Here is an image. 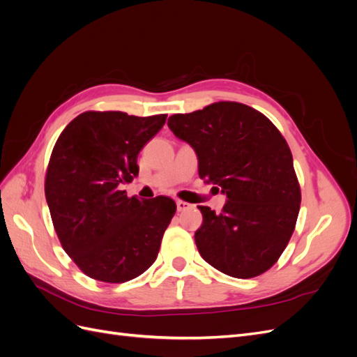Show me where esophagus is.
Returning a JSON list of instances; mask_svg holds the SVG:
<instances>
[{"instance_id":"34e87169","label":"esophagus","mask_w":357,"mask_h":357,"mask_svg":"<svg viewBox=\"0 0 357 357\" xmlns=\"http://www.w3.org/2000/svg\"><path fill=\"white\" fill-rule=\"evenodd\" d=\"M176 204H177V210H178V211H185V210H188V208L192 207L190 204H188V202H185V201H180V199H178Z\"/></svg>"}]
</instances>
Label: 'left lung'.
I'll return each mask as SVG.
<instances>
[{
    "label": "left lung",
    "mask_w": 357,
    "mask_h": 357,
    "mask_svg": "<svg viewBox=\"0 0 357 357\" xmlns=\"http://www.w3.org/2000/svg\"><path fill=\"white\" fill-rule=\"evenodd\" d=\"M168 128L195 150L199 177L226 195L219 214L199 207L195 243L204 261L235 278L268 271L294 234L301 205L283 135L262 113L231 101L172 114Z\"/></svg>",
    "instance_id": "1"
}]
</instances>
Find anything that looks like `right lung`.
Wrapping results in <instances>:
<instances>
[{"label":"right lung","instance_id":"obj_1","mask_svg":"<svg viewBox=\"0 0 357 357\" xmlns=\"http://www.w3.org/2000/svg\"><path fill=\"white\" fill-rule=\"evenodd\" d=\"M167 114L86 112L61 132L46 172V201L63 250L82 271L125 283L152 266L177 207L168 197L128 198L137 156Z\"/></svg>","mask_w":357,"mask_h":357}]
</instances>
